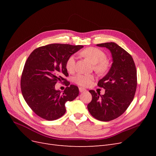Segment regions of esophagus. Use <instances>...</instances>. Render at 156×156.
I'll return each instance as SVG.
<instances>
[{
  "label": "esophagus",
  "mask_w": 156,
  "mask_h": 156,
  "mask_svg": "<svg viewBox=\"0 0 156 156\" xmlns=\"http://www.w3.org/2000/svg\"><path fill=\"white\" fill-rule=\"evenodd\" d=\"M79 92H85L86 91V89H84V88H83L82 87H79Z\"/></svg>",
  "instance_id": "34e87169"
}]
</instances>
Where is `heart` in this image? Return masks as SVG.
Wrapping results in <instances>:
<instances>
[{
  "instance_id": "b5f03b06",
  "label": "heart",
  "mask_w": 156,
  "mask_h": 156,
  "mask_svg": "<svg viewBox=\"0 0 156 156\" xmlns=\"http://www.w3.org/2000/svg\"><path fill=\"white\" fill-rule=\"evenodd\" d=\"M81 54L94 64V69L97 73H104L109 68L110 62L107 59L106 53L102 49L90 47L83 50ZM66 68L69 73L74 72L75 69V57L74 55H71L67 59ZM94 79L92 75L79 73L73 77V81L79 86L87 87L90 85Z\"/></svg>"
}]
</instances>
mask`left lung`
I'll list each match as a JSON object with an SVG mask.
<instances>
[{"mask_svg": "<svg viewBox=\"0 0 156 156\" xmlns=\"http://www.w3.org/2000/svg\"><path fill=\"white\" fill-rule=\"evenodd\" d=\"M109 49L112 64L109 72L98 85L105 89L104 95L90 90L92 96L88 111L96 119L108 122L121 116L133 101L137 84L136 69L129 53L114 42L97 44Z\"/></svg>", "mask_w": 156, "mask_h": 156, "instance_id": "obj_1", "label": "left lung"}]
</instances>
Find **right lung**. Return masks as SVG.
<instances>
[{
  "mask_svg": "<svg viewBox=\"0 0 156 156\" xmlns=\"http://www.w3.org/2000/svg\"><path fill=\"white\" fill-rule=\"evenodd\" d=\"M83 45L52 44L40 47L28 57L21 78V88L25 101L36 115L47 120H55L66 112L65 103L79 95L77 86L70 84L66 62ZM65 83L63 93L56 91L55 84Z\"/></svg>",
  "mask_w": 156,
  "mask_h": 156,
  "instance_id": "right-lung-1",
  "label": "right lung"
}]
</instances>
